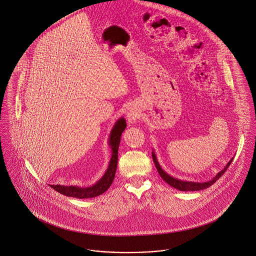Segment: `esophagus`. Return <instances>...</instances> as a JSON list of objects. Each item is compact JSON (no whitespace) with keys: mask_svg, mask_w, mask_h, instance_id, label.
Wrapping results in <instances>:
<instances>
[{"mask_svg":"<svg viewBox=\"0 0 256 256\" xmlns=\"http://www.w3.org/2000/svg\"><path fill=\"white\" fill-rule=\"evenodd\" d=\"M128 117V121L132 124L136 122L137 119L139 118V112L136 108H130L126 114Z\"/></svg>","mask_w":256,"mask_h":256,"instance_id":"34e87169","label":"esophagus"}]
</instances>
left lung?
<instances>
[{
  "label": "left lung",
  "mask_w": 256,
  "mask_h": 256,
  "mask_svg": "<svg viewBox=\"0 0 256 256\" xmlns=\"http://www.w3.org/2000/svg\"><path fill=\"white\" fill-rule=\"evenodd\" d=\"M152 160L154 162V165L156 167V169L158 170V174L160 176L163 178V180L165 182L168 183L172 187L180 190V191H200V190H204L206 188L210 187L212 184L216 182L224 174V172L228 170V168L230 167V165L232 164V160L233 158L230 159V161L226 164V166L222 169V170L219 172L215 178H213L211 180H208L206 182H184V180H180L178 178H174L172 176H169L166 172L162 170L161 166L159 165L158 161L156 159V156L154 154V152H152Z\"/></svg>",
  "instance_id": "left-lung-1"
}]
</instances>
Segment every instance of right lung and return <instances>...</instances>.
<instances>
[{
  "label": "right lung",
  "mask_w": 256,
  "mask_h": 256,
  "mask_svg": "<svg viewBox=\"0 0 256 256\" xmlns=\"http://www.w3.org/2000/svg\"><path fill=\"white\" fill-rule=\"evenodd\" d=\"M126 128V122L124 118H120L115 122L110 135L108 145L111 148L112 154L110 161V166L102 178L90 187H78V186H64V185H50L54 190L66 196H72L76 198H90L104 193L110 185L113 182L117 164H118V148L121 141V135Z\"/></svg>",
  "instance_id": "1"
}]
</instances>
